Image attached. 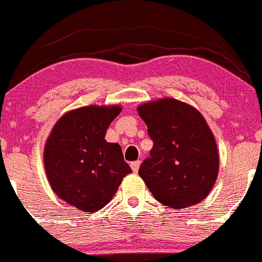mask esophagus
Returning <instances> with one entry per match:
<instances>
[{
	"instance_id": "obj_1",
	"label": "esophagus",
	"mask_w": 262,
	"mask_h": 262,
	"mask_svg": "<svg viewBox=\"0 0 262 262\" xmlns=\"http://www.w3.org/2000/svg\"><path fill=\"white\" fill-rule=\"evenodd\" d=\"M130 167H132V170H133L134 173H138L139 168H140V161L132 162V163H130Z\"/></svg>"
}]
</instances>
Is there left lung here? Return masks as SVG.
I'll return each mask as SVG.
<instances>
[{"label":"left lung","mask_w":262,"mask_h":262,"mask_svg":"<svg viewBox=\"0 0 262 262\" xmlns=\"http://www.w3.org/2000/svg\"><path fill=\"white\" fill-rule=\"evenodd\" d=\"M154 146L139 175L156 200L173 209L197 204L209 194L219 173V154L200 111L165 98L138 107Z\"/></svg>","instance_id":"1"}]
</instances>
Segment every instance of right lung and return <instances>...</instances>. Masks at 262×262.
<instances>
[{"mask_svg":"<svg viewBox=\"0 0 262 262\" xmlns=\"http://www.w3.org/2000/svg\"><path fill=\"white\" fill-rule=\"evenodd\" d=\"M121 106L76 108L53 127L43 152L49 184L59 198L85 213L105 207L132 169L105 134Z\"/></svg>","mask_w":262,"mask_h":262,"instance_id":"right-lung-1","label":"right lung"}]
</instances>
